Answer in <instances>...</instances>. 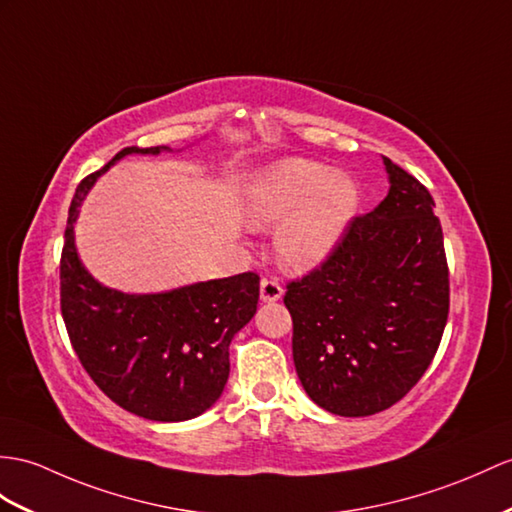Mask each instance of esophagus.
Here are the masks:
<instances>
[{
  "instance_id": "34e87169",
  "label": "esophagus",
  "mask_w": 512,
  "mask_h": 512,
  "mask_svg": "<svg viewBox=\"0 0 512 512\" xmlns=\"http://www.w3.org/2000/svg\"><path fill=\"white\" fill-rule=\"evenodd\" d=\"M282 286L276 282V280H263L260 282V299L263 302L271 304V302H278V299L282 297Z\"/></svg>"
}]
</instances>
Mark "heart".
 <instances>
[{"label":"heart","mask_w":512,"mask_h":512,"mask_svg":"<svg viewBox=\"0 0 512 512\" xmlns=\"http://www.w3.org/2000/svg\"><path fill=\"white\" fill-rule=\"evenodd\" d=\"M360 204L347 171L306 158H280L260 167L243 191V217L252 228L276 230V256L291 271L326 263L352 226Z\"/></svg>","instance_id":"heart-1"}]
</instances>
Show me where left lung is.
<instances>
[{
    "label": "left lung",
    "instance_id": "left-lung-1",
    "mask_svg": "<svg viewBox=\"0 0 512 512\" xmlns=\"http://www.w3.org/2000/svg\"><path fill=\"white\" fill-rule=\"evenodd\" d=\"M382 162L389 193L284 295L299 382L317 406L341 417L400 402L430 367L450 310L434 199L395 162Z\"/></svg>",
    "mask_w": 512,
    "mask_h": 512
}]
</instances>
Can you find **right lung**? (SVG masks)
<instances>
[{
  "label": "right lung",
  "mask_w": 512,
  "mask_h": 512,
  "mask_svg": "<svg viewBox=\"0 0 512 512\" xmlns=\"http://www.w3.org/2000/svg\"><path fill=\"white\" fill-rule=\"evenodd\" d=\"M169 147H126L73 195L60 258V310L82 367L112 402L152 421H186L213 406L230 376V343L256 313L260 278L195 282L162 293H123L97 282L78 256L86 193L117 160Z\"/></svg>",
  "instance_id": "add662e5"
}]
</instances>
